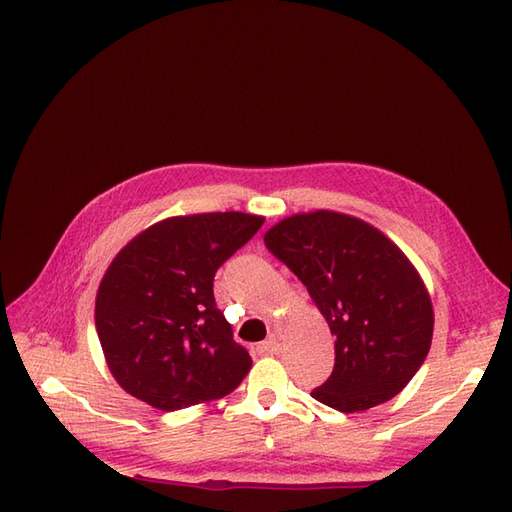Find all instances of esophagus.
I'll use <instances>...</instances> for the list:
<instances>
[{
    "instance_id": "1",
    "label": "esophagus",
    "mask_w": 512,
    "mask_h": 512,
    "mask_svg": "<svg viewBox=\"0 0 512 512\" xmlns=\"http://www.w3.org/2000/svg\"><path fill=\"white\" fill-rule=\"evenodd\" d=\"M258 352H262V354H277V352H280V339H277V337L265 339V342L258 344Z\"/></svg>"
}]
</instances>
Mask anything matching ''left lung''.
I'll return each mask as SVG.
<instances>
[{"instance_id": "left-lung-1", "label": "left lung", "mask_w": 512, "mask_h": 512, "mask_svg": "<svg viewBox=\"0 0 512 512\" xmlns=\"http://www.w3.org/2000/svg\"><path fill=\"white\" fill-rule=\"evenodd\" d=\"M335 337L331 378L312 393L339 412L395 397L423 365L433 305L421 273L382 230L354 215L294 213L265 232Z\"/></svg>"}]
</instances>
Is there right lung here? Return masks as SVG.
Here are the masks:
<instances>
[{
    "instance_id": "add662e5",
    "label": "right lung",
    "mask_w": 512,
    "mask_h": 512,
    "mask_svg": "<svg viewBox=\"0 0 512 512\" xmlns=\"http://www.w3.org/2000/svg\"><path fill=\"white\" fill-rule=\"evenodd\" d=\"M262 222L241 211L173 215L121 247L98 286L96 329L123 391L173 412L237 389L252 356L215 307L213 275Z\"/></svg>"
}]
</instances>
